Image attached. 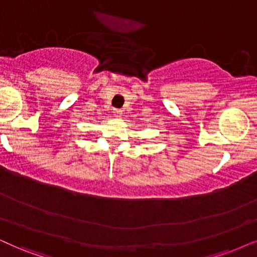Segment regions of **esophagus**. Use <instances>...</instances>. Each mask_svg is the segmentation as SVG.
Returning a JSON list of instances; mask_svg holds the SVG:
<instances>
[{"label": "esophagus", "mask_w": 257, "mask_h": 257, "mask_svg": "<svg viewBox=\"0 0 257 257\" xmlns=\"http://www.w3.org/2000/svg\"><path fill=\"white\" fill-rule=\"evenodd\" d=\"M114 115L118 116V118H120V116L122 115V111H121V109H115V111H114Z\"/></svg>", "instance_id": "obj_1"}]
</instances>
